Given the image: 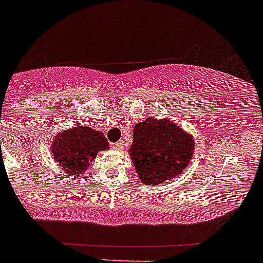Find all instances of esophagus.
<instances>
[{
  "label": "esophagus",
  "instance_id": "obj_1",
  "mask_svg": "<svg viewBox=\"0 0 263 263\" xmlns=\"http://www.w3.org/2000/svg\"><path fill=\"white\" fill-rule=\"evenodd\" d=\"M122 147H124V142H117L113 145V148H115V150H122Z\"/></svg>",
  "mask_w": 263,
  "mask_h": 263
}]
</instances>
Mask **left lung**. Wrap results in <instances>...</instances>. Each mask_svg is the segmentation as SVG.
Wrapping results in <instances>:
<instances>
[{"label": "left lung", "instance_id": "left-lung-1", "mask_svg": "<svg viewBox=\"0 0 263 263\" xmlns=\"http://www.w3.org/2000/svg\"><path fill=\"white\" fill-rule=\"evenodd\" d=\"M194 150V137L175 122L148 117L134 126L129 155L139 180L157 185L184 173Z\"/></svg>", "mask_w": 263, "mask_h": 263}]
</instances>
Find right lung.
<instances>
[{
    "label": "right lung",
    "mask_w": 263,
    "mask_h": 263,
    "mask_svg": "<svg viewBox=\"0 0 263 263\" xmlns=\"http://www.w3.org/2000/svg\"><path fill=\"white\" fill-rule=\"evenodd\" d=\"M109 143L101 132L76 125L62 130L51 141V154L69 178H80L93 162L97 153L108 150Z\"/></svg>",
    "instance_id": "obj_1"
}]
</instances>
